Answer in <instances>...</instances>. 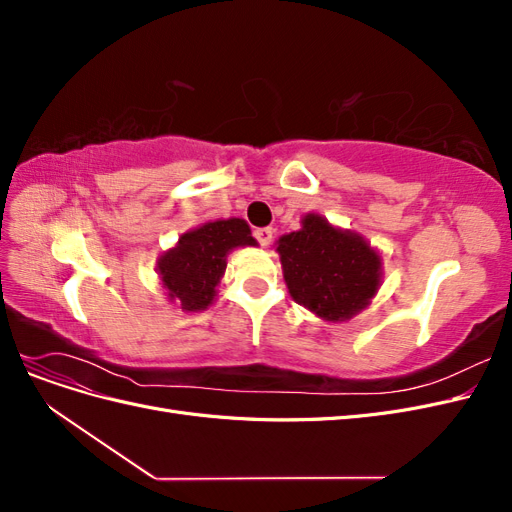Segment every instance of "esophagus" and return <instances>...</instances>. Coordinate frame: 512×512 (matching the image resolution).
Masks as SVG:
<instances>
[{"label": "esophagus", "instance_id": "34e87169", "mask_svg": "<svg viewBox=\"0 0 512 512\" xmlns=\"http://www.w3.org/2000/svg\"><path fill=\"white\" fill-rule=\"evenodd\" d=\"M254 237L258 239V243H260L262 247H267V245H271V241H273V228H256V230H254Z\"/></svg>", "mask_w": 512, "mask_h": 512}]
</instances>
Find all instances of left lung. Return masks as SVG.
<instances>
[{"label":"left lung","mask_w":512,"mask_h":512,"mask_svg":"<svg viewBox=\"0 0 512 512\" xmlns=\"http://www.w3.org/2000/svg\"><path fill=\"white\" fill-rule=\"evenodd\" d=\"M290 297L327 322H346L382 286V256L363 235L305 213L301 228L275 241Z\"/></svg>","instance_id":"obj_1"}]
</instances>
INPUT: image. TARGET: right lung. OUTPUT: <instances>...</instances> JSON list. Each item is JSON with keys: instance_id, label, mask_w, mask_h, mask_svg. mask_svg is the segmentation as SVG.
<instances>
[{"instance_id": "right-lung-1", "label": "right lung", "mask_w": 512, "mask_h": 512, "mask_svg": "<svg viewBox=\"0 0 512 512\" xmlns=\"http://www.w3.org/2000/svg\"><path fill=\"white\" fill-rule=\"evenodd\" d=\"M252 245L256 247L258 241L241 218L213 220L185 230L158 258L156 271L166 299L181 307V312H205L218 297L228 254Z\"/></svg>"}]
</instances>
